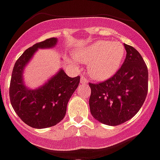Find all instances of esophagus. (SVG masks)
Here are the masks:
<instances>
[{
  "label": "esophagus",
  "instance_id": "1",
  "mask_svg": "<svg viewBox=\"0 0 160 160\" xmlns=\"http://www.w3.org/2000/svg\"><path fill=\"white\" fill-rule=\"evenodd\" d=\"M88 81V78L84 77V76H82L81 77H80V83H81V84H87Z\"/></svg>",
  "mask_w": 160,
  "mask_h": 160
}]
</instances>
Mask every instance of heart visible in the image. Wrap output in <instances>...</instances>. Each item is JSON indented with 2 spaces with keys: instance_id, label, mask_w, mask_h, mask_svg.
<instances>
[{
  "instance_id": "b5f03b06",
  "label": "heart",
  "mask_w": 160,
  "mask_h": 160,
  "mask_svg": "<svg viewBox=\"0 0 160 160\" xmlns=\"http://www.w3.org/2000/svg\"><path fill=\"white\" fill-rule=\"evenodd\" d=\"M125 49L120 42L98 41L76 53L77 59L88 63V72L97 80L112 76L121 64Z\"/></svg>"
}]
</instances>
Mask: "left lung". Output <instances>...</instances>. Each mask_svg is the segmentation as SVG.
<instances>
[{
    "mask_svg": "<svg viewBox=\"0 0 160 160\" xmlns=\"http://www.w3.org/2000/svg\"><path fill=\"white\" fill-rule=\"evenodd\" d=\"M125 59L114 76L98 84L89 83L90 112L110 126L132 119L141 109L148 92V69L138 50L124 44Z\"/></svg>",
    "mask_w": 160,
    "mask_h": 160,
    "instance_id": "1",
    "label": "left lung"
}]
</instances>
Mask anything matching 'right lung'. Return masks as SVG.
I'll return each mask as SVG.
<instances>
[{
  "label": "right lung",
  "instance_id": "obj_1",
  "mask_svg": "<svg viewBox=\"0 0 160 160\" xmlns=\"http://www.w3.org/2000/svg\"><path fill=\"white\" fill-rule=\"evenodd\" d=\"M57 38H49L35 44L24 51L14 64L9 85V99L16 114L24 123L35 128L52 127L63 119L67 106L77 88L80 77H69L60 72L37 89H28L22 82V70L40 48H52Z\"/></svg>",
  "mask_w": 160,
  "mask_h": 160
}]
</instances>
